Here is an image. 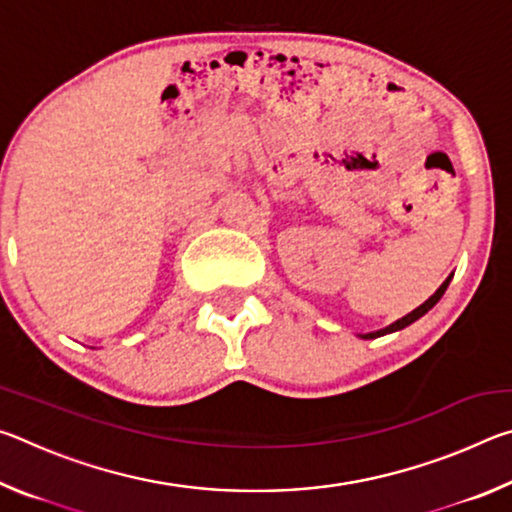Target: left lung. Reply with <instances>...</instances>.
Instances as JSON below:
<instances>
[{
    "mask_svg": "<svg viewBox=\"0 0 512 512\" xmlns=\"http://www.w3.org/2000/svg\"><path fill=\"white\" fill-rule=\"evenodd\" d=\"M449 280H452V275L447 277V280L440 284L438 287V291L433 293V296L427 300V302H422V305L418 307V309H413L411 314H406L404 318H400V320H395L393 325H388V327H384V329H377V332H370V334H361V339H377V336H384V334H391V332H397V329H404L406 325H411V323H415V320L418 318H422L424 314H427V311L436 305V302L443 298V293L447 291V287H449Z\"/></svg>",
    "mask_w": 512,
    "mask_h": 512,
    "instance_id": "1",
    "label": "left lung"
}]
</instances>
